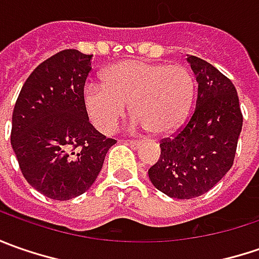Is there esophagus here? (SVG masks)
Here are the masks:
<instances>
[{"mask_svg": "<svg viewBox=\"0 0 259 259\" xmlns=\"http://www.w3.org/2000/svg\"><path fill=\"white\" fill-rule=\"evenodd\" d=\"M124 143L125 144L130 145V147H133V148H138V147L141 145V143H140V141H135V140H125Z\"/></svg>", "mask_w": 259, "mask_h": 259, "instance_id": "esophagus-1", "label": "esophagus"}]
</instances>
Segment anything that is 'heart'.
Listing matches in <instances>:
<instances>
[{"label":"heart","instance_id":"b5f03b06","mask_svg":"<svg viewBox=\"0 0 259 259\" xmlns=\"http://www.w3.org/2000/svg\"><path fill=\"white\" fill-rule=\"evenodd\" d=\"M194 96V79L184 66L128 60L111 66L104 83L88 82L83 104L92 124L104 134L118 128L128 105L134 126L167 134L187 116Z\"/></svg>","mask_w":259,"mask_h":259}]
</instances>
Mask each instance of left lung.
I'll list each match as a JSON object with an SVG mask.
<instances>
[{
  "label": "left lung",
  "instance_id": "1",
  "mask_svg": "<svg viewBox=\"0 0 259 259\" xmlns=\"http://www.w3.org/2000/svg\"><path fill=\"white\" fill-rule=\"evenodd\" d=\"M187 62L199 83L196 108L160 141V158L148 170L155 189L176 199L207 193L231 170L244 121L232 80L200 57L187 56Z\"/></svg>",
  "mask_w": 259,
  "mask_h": 259
}]
</instances>
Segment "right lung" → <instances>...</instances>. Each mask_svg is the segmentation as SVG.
Wrapping results in <instances>:
<instances>
[{
	"instance_id": "right-lung-1",
	"label": "right lung",
	"mask_w": 259,
	"mask_h": 259,
	"mask_svg": "<svg viewBox=\"0 0 259 259\" xmlns=\"http://www.w3.org/2000/svg\"><path fill=\"white\" fill-rule=\"evenodd\" d=\"M92 55L62 50L35 67L13 112L11 147L24 179L53 200L85 193L116 140L89 122L83 88Z\"/></svg>"
}]
</instances>
